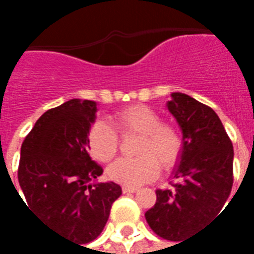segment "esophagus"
Returning <instances> with one entry per match:
<instances>
[{
  "label": "esophagus",
  "instance_id": "34e87169",
  "mask_svg": "<svg viewBox=\"0 0 254 254\" xmlns=\"http://www.w3.org/2000/svg\"><path fill=\"white\" fill-rule=\"evenodd\" d=\"M138 189L137 188H132V187H122V191L124 193H136Z\"/></svg>",
  "mask_w": 254,
  "mask_h": 254
}]
</instances>
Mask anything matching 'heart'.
I'll use <instances>...</instances> for the list:
<instances>
[{
	"instance_id": "heart-1",
	"label": "heart",
	"mask_w": 254,
	"mask_h": 254,
	"mask_svg": "<svg viewBox=\"0 0 254 254\" xmlns=\"http://www.w3.org/2000/svg\"><path fill=\"white\" fill-rule=\"evenodd\" d=\"M111 124L122 134H140L137 158H120L107 169L113 181L125 187H140L154 180L159 164L169 169L180 158L182 137L176 127L160 122L159 114L144 105L127 106L111 117ZM106 122H95L89 127L87 143L91 155L100 162L110 160L118 148V134Z\"/></svg>"
}]
</instances>
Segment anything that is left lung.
Masks as SVG:
<instances>
[{
    "instance_id": "obj_1",
    "label": "left lung",
    "mask_w": 254,
    "mask_h": 254,
    "mask_svg": "<svg viewBox=\"0 0 254 254\" xmlns=\"http://www.w3.org/2000/svg\"><path fill=\"white\" fill-rule=\"evenodd\" d=\"M166 106L182 132L181 154L171 174L177 182L173 189L156 190V204L145 219L159 237L184 242L227 201L234 151L211 107L181 92H173Z\"/></svg>"
}]
</instances>
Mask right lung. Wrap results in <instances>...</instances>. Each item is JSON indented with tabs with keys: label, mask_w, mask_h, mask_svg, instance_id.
<instances>
[{
	"label": "right lung",
	"mask_w": 254,
	"mask_h": 254,
	"mask_svg": "<svg viewBox=\"0 0 254 254\" xmlns=\"http://www.w3.org/2000/svg\"><path fill=\"white\" fill-rule=\"evenodd\" d=\"M96 113V102L80 99L46 111L20 152L17 176L24 205L53 231L78 244L102 233L113 202L122 194L116 182H96L103 169L91 159L87 143Z\"/></svg>",
	"instance_id": "right-lung-1"
}]
</instances>
